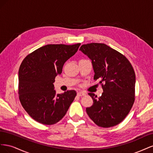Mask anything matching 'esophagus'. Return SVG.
Masks as SVG:
<instances>
[{
	"instance_id": "obj_1",
	"label": "esophagus",
	"mask_w": 153,
	"mask_h": 153,
	"mask_svg": "<svg viewBox=\"0 0 153 153\" xmlns=\"http://www.w3.org/2000/svg\"><path fill=\"white\" fill-rule=\"evenodd\" d=\"M77 95L78 96H85V93L84 92H82V91H80V92H77Z\"/></svg>"
}]
</instances>
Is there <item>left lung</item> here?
I'll return each mask as SVG.
<instances>
[{
	"mask_svg": "<svg viewBox=\"0 0 153 153\" xmlns=\"http://www.w3.org/2000/svg\"><path fill=\"white\" fill-rule=\"evenodd\" d=\"M80 50L91 60L94 79L105 84L100 98L89 93L93 105L86 108L87 114L100 127L114 126L126 117L135 101V71L126 57L105 44L83 45Z\"/></svg>",
	"mask_w": 153,
	"mask_h": 153,
	"instance_id": "left-lung-1",
	"label": "left lung"
}]
</instances>
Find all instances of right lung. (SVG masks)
<instances>
[{
	"label": "right lung",
	"mask_w": 153,
	"mask_h": 153,
	"mask_svg": "<svg viewBox=\"0 0 153 153\" xmlns=\"http://www.w3.org/2000/svg\"><path fill=\"white\" fill-rule=\"evenodd\" d=\"M80 43L47 45L24 59L18 71L21 104L35 121L52 125L66 115L76 95L71 90L56 94L53 83L61 75L64 63L75 54Z\"/></svg>",
	"instance_id": "1"
}]
</instances>
